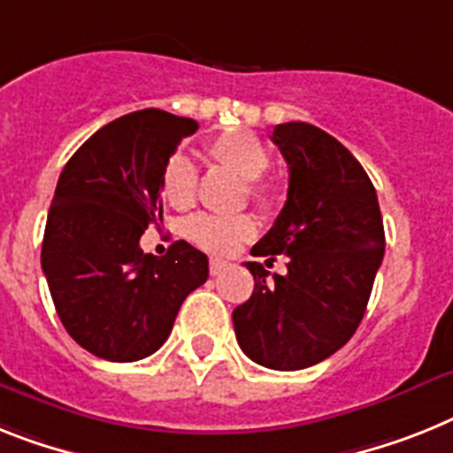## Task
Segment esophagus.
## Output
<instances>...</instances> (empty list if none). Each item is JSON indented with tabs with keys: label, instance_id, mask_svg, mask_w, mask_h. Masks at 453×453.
I'll use <instances>...</instances> for the list:
<instances>
[{
	"label": "esophagus",
	"instance_id": "esophagus-1",
	"mask_svg": "<svg viewBox=\"0 0 453 453\" xmlns=\"http://www.w3.org/2000/svg\"><path fill=\"white\" fill-rule=\"evenodd\" d=\"M226 267H227L226 260H219V257H211V260H209V273H211V276H219Z\"/></svg>",
	"mask_w": 453,
	"mask_h": 453
}]
</instances>
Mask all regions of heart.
Returning <instances> with one entry per match:
<instances>
[{"label":"heart","mask_w":453,"mask_h":453,"mask_svg":"<svg viewBox=\"0 0 453 453\" xmlns=\"http://www.w3.org/2000/svg\"><path fill=\"white\" fill-rule=\"evenodd\" d=\"M207 154L216 163L237 173L242 180H249V196L257 204L272 207L276 193L267 181L262 180V174L272 165V154H269L267 144L257 135L246 131L223 133L207 144ZM196 186L197 173L191 158L184 154L170 156L161 174L163 197L177 209L191 207L196 200ZM186 234L200 249L227 256V253H234L242 244H246L249 239H253L256 220L249 214H197L186 223Z\"/></svg>","instance_id":"b5f03b06"}]
</instances>
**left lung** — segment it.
<instances>
[{
	"instance_id": "1",
	"label": "left lung",
	"mask_w": 453,
	"mask_h": 453,
	"mask_svg": "<svg viewBox=\"0 0 453 453\" xmlns=\"http://www.w3.org/2000/svg\"><path fill=\"white\" fill-rule=\"evenodd\" d=\"M290 168L288 200L250 256H288V273L246 262L256 279L233 311L244 355L273 371H299L348 343L366 313L385 256V227L366 170L343 144L306 121L273 128Z\"/></svg>"
}]
</instances>
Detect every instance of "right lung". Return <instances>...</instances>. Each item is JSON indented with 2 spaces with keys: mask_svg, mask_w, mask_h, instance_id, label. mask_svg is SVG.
<instances>
[{
  "mask_svg": "<svg viewBox=\"0 0 453 453\" xmlns=\"http://www.w3.org/2000/svg\"><path fill=\"white\" fill-rule=\"evenodd\" d=\"M196 131L188 117L138 110L94 133L59 174L41 267L66 332L101 359L154 355L207 280V256L186 242L163 257L140 249L147 226L163 220V168Z\"/></svg>",
  "mask_w": 453,
  "mask_h": 453,
  "instance_id": "obj_1",
  "label": "right lung"
}]
</instances>
